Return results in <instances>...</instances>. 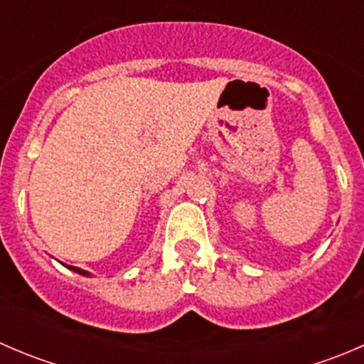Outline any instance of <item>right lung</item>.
I'll use <instances>...</instances> for the list:
<instances>
[{"mask_svg": "<svg viewBox=\"0 0 364 364\" xmlns=\"http://www.w3.org/2000/svg\"><path fill=\"white\" fill-rule=\"evenodd\" d=\"M68 269H72V271H75V273H79V274H86V277H91L90 273H87V271H84V269H80V267H75V266H67Z\"/></svg>", "mask_w": 364, "mask_h": 364, "instance_id": "add662e5", "label": "right lung"}]
</instances>
